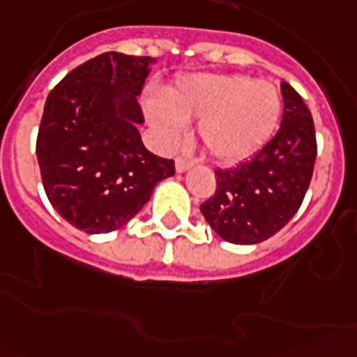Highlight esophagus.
I'll return each instance as SVG.
<instances>
[{"instance_id": "esophagus-1", "label": "esophagus", "mask_w": 357, "mask_h": 357, "mask_svg": "<svg viewBox=\"0 0 357 357\" xmlns=\"http://www.w3.org/2000/svg\"><path fill=\"white\" fill-rule=\"evenodd\" d=\"M175 167H176V172H178V173H184V172H188V169H190V167H191V162L184 160V158H176V160H175Z\"/></svg>"}]
</instances>
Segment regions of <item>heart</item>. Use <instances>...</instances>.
<instances>
[{
	"label": "heart",
	"mask_w": 357,
	"mask_h": 357,
	"mask_svg": "<svg viewBox=\"0 0 357 357\" xmlns=\"http://www.w3.org/2000/svg\"><path fill=\"white\" fill-rule=\"evenodd\" d=\"M166 104H147L149 122L166 144L178 142L185 122L200 119L199 137L219 160H243L270 140L281 94L272 82L241 75H195L166 91Z\"/></svg>",
	"instance_id": "obj_1"
}]
</instances>
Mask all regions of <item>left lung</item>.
<instances>
[{
	"label": "left lung",
	"mask_w": 357,
	"mask_h": 357,
	"mask_svg": "<svg viewBox=\"0 0 357 357\" xmlns=\"http://www.w3.org/2000/svg\"><path fill=\"white\" fill-rule=\"evenodd\" d=\"M282 119L275 137L250 160L217 169L215 195L200 211L215 234L234 244L263 243L301 208L316 164L312 114L301 94L281 82Z\"/></svg>",
	"instance_id": "left-lung-1"
}]
</instances>
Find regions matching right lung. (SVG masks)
Instances as JSON below:
<instances>
[{
	"label": "right lung",
	"mask_w": 357,
	"mask_h": 357,
	"mask_svg": "<svg viewBox=\"0 0 357 357\" xmlns=\"http://www.w3.org/2000/svg\"><path fill=\"white\" fill-rule=\"evenodd\" d=\"M149 56L104 52L49 93L36 140L47 199L85 234H109L142 210L175 162L147 151L138 104Z\"/></svg>",
	"instance_id": "obj_1"
}]
</instances>
